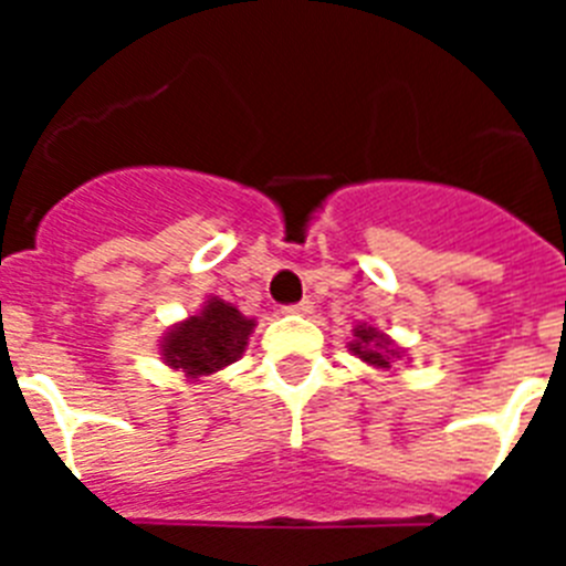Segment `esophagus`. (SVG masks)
I'll return each instance as SVG.
<instances>
[{"instance_id":"esophagus-1","label":"esophagus","mask_w":566,"mask_h":566,"mask_svg":"<svg viewBox=\"0 0 566 566\" xmlns=\"http://www.w3.org/2000/svg\"><path fill=\"white\" fill-rule=\"evenodd\" d=\"M312 303H308V300H300V303H292V306H286L283 308V312H289V314H312Z\"/></svg>"}]
</instances>
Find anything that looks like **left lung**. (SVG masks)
Instances as JSON below:
<instances>
[{
  "mask_svg": "<svg viewBox=\"0 0 566 566\" xmlns=\"http://www.w3.org/2000/svg\"><path fill=\"white\" fill-rule=\"evenodd\" d=\"M359 359L377 365V368H391V357H399L397 348H391V339L382 337L377 328L357 326L354 328V343L348 345Z\"/></svg>",
  "mask_w": 566,
  "mask_h": 566,
  "instance_id": "left-lung-1",
  "label": "left lung"
}]
</instances>
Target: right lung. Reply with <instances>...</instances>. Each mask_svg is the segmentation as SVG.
Here are the masks:
<instances>
[{"label":"right lung","instance_id":"obj_1","mask_svg":"<svg viewBox=\"0 0 566 566\" xmlns=\"http://www.w3.org/2000/svg\"><path fill=\"white\" fill-rule=\"evenodd\" d=\"M252 328L254 319L243 317L232 303L212 297L201 314L178 323L164 337V363L181 368L192 379L221 371L247 352Z\"/></svg>","mask_w":566,"mask_h":566}]
</instances>
